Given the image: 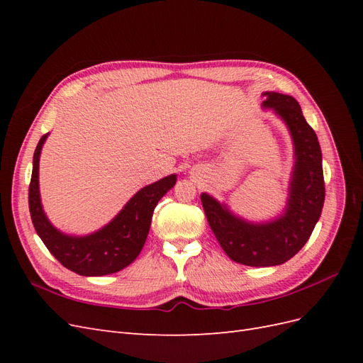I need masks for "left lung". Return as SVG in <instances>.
<instances>
[{"mask_svg": "<svg viewBox=\"0 0 363 363\" xmlns=\"http://www.w3.org/2000/svg\"><path fill=\"white\" fill-rule=\"evenodd\" d=\"M262 96V107L271 108L283 121L294 145L295 162L283 212L269 221L252 223L212 195L201 194L206 218L219 245L230 259L247 267H276L294 257L311 238L325 199L321 147L298 101L279 92H263Z\"/></svg>", "mask_w": 363, "mask_h": 363, "instance_id": "1", "label": "left lung"}]
</instances>
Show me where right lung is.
Returning a JSON list of instances; mask_svg holds the SVG:
<instances>
[{
	"label": "right lung",
	"mask_w": 363,
	"mask_h": 363,
	"mask_svg": "<svg viewBox=\"0 0 363 363\" xmlns=\"http://www.w3.org/2000/svg\"><path fill=\"white\" fill-rule=\"evenodd\" d=\"M47 138L48 133L43 135L35 150L28 188L30 215L36 233L65 268L80 276L100 277L124 269L144 248L155 207L174 188L177 175L171 174L138 191L112 221L96 232L84 236L67 235L51 224L40 201L39 159Z\"/></svg>",
	"instance_id": "obj_1"
}]
</instances>
